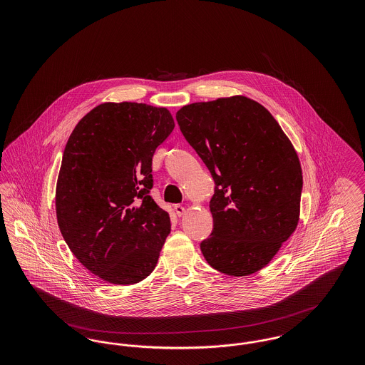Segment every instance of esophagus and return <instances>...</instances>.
Segmentation results:
<instances>
[{"label": "esophagus", "mask_w": 365, "mask_h": 365, "mask_svg": "<svg viewBox=\"0 0 365 365\" xmlns=\"http://www.w3.org/2000/svg\"><path fill=\"white\" fill-rule=\"evenodd\" d=\"M185 207L183 205H175V212H176V215L180 217L183 213H185Z\"/></svg>", "instance_id": "obj_1"}]
</instances>
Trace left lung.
I'll return each mask as SVG.
<instances>
[{
	"label": "left lung",
	"mask_w": 365,
	"mask_h": 365,
	"mask_svg": "<svg viewBox=\"0 0 365 365\" xmlns=\"http://www.w3.org/2000/svg\"><path fill=\"white\" fill-rule=\"evenodd\" d=\"M176 120L215 180L209 265L247 277L274 259L299 220L302 170L274 116L245 96L185 105Z\"/></svg>",
	"instance_id": "8db88e82"
}]
</instances>
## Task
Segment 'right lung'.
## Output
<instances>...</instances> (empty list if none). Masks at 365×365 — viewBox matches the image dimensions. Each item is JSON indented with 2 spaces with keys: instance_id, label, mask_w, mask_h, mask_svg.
I'll return each instance as SVG.
<instances>
[{
  "instance_id": "add662e5",
  "label": "right lung",
  "mask_w": 365,
  "mask_h": 365,
  "mask_svg": "<svg viewBox=\"0 0 365 365\" xmlns=\"http://www.w3.org/2000/svg\"><path fill=\"white\" fill-rule=\"evenodd\" d=\"M167 108L104 103L75 125L56 186V215L73 256L113 284L149 277L171 231L149 195L152 157L174 130Z\"/></svg>"
}]
</instances>
